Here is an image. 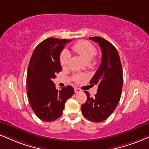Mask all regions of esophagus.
<instances>
[{"mask_svg":"<svg viewBox=\"0 0 149 149\" xmlns=\"http://www.w3.org/2000/svg\"><path fill=\"white\" fill-rule=\"evenodd\" d=\"M81 91V90L80 88H74V92L76 93H80V92Z\"/></svg>","mask_w":149,"mask_h":149,"instance_id":"obj_1","label":"esophagus"}]
</instances>
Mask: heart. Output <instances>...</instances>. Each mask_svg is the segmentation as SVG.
<instances>
[{"mask_svg":"<svg viewBox=\"0 0 149 149\" xmlns=\"http://www.w3.org/2000/svg\"><path fill=\"white\" fill-rule=\"evenodd\" d=\"M72 49L75 52L79 54L84 58L86 62H93V64L97 63V61L93 59L95 54H97V49L93 44L91 42L81 40L77 42L72 46ZM70 53L68 51L64 49L60 54V63L62 67H66L69 63L70 58ZM86 77L85 75L81 74H76L73 76V80L76 82H79Z\"/></svg>","mask_w":149,"mask_h":149,"instance_id":"heart-1","label":"heart"}]
</instances>
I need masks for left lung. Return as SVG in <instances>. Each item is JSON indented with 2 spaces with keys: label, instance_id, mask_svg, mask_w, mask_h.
I'll list each match as a JSON object with an SVG mask.
<instances>
[{
  "label": "left lung",
  "instance_id": "obj_1",
  "mask_svg": "<svg viewBox=\"0 0 149 149\" xmlns=\"http://www.w3.org/2000/svg\"><path fill=\"white\" fill-rule=\"evenodd\" d=\"M98 43L102 49V62L90 81L97 85V94L91 97L85 91L87 100L81 106V112L86 119L94 122L106 120L116 108L122 95L123 71L118 52L113 44L104 38L90 37Z\"/></svg>",
  "mask_w": 149,
  "mask_h": 149
}]
</instances>
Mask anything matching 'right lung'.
Wrapping results in <instances>:
<instances>
[{
  "mask_svg": "<svg viewBox=\"0 0 149 149\" xmlns=\"http://www.w3.org/2000/svg\"><path fill=\"white\" fill-rule=\"evenodd\" d=\"M71 41L47 38L38 44L31 56L27 74V98L34 113L45 122L60 117L65 102L74 95L71 86L58 91L52 81L62 70L61 52Z\"/></svg>",
  "mask_w": 149,
  "mask_h": 149,
  "instance_id": "1",
  "label": "right lung"
}]
</instances>
